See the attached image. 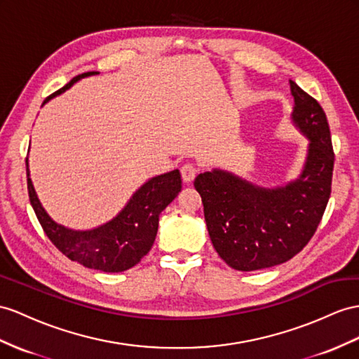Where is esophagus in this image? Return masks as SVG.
<instances>
[{
  "instance_id": "34e87169",
  "label": "esophagus",
  "mask_w": 359,
  "mask_h": 359,
  "mask_svg": "<svg viewBox=\"0 0 359 359\" xmlns=\"http://www.w3.org/2000/svg\"><path fill=\"white\" fill-rule=\"evenodd\" d=\"M197 171H198V170H197L196 165H192V163H185V165H183V167L180 168L183 182L189 183V182L194 180L196 176H197Z\"/></svg>"
}]
</instances>
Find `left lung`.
Returning a JSON list of instances; mask_svg holds the SVG:
<instances>
[{"label": "left lung", "mask_w": 359, "mask_h": 359, "mask_svg": "<svg viewBox=\"0 0 359 359\" xmlns=\"http://www.w3.org/2000/svg\"><path fill=\"white\" fill-rule=\"evenodd\" d=\"M290 88L291 118L309 140L299 179L262 188L212 170L194 180L214 249L229 267L240 271L274 267L296 256L314 236L330 197L335 154L326 114L292 80Z\"/></svg>", "instance_id": "left-lung-1"}]
</instances>
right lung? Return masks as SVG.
<instances>
[{
    "mask_svg": "<svg viewBox=\"0 0 359 359\" xmlns=\"http://www.w3.org/2000/svg\"><path fill=\"white\" fill-rule=\"evenodd\" d=\"M95 74H98L97 71H89L76 76L69 83L45 98L42 104L69 89L80 79ZM25 167L30 203L50 241L71 261L106 273H119L132 269L150 252L158 233L161 212L182 189L179 170L161 174L145 182L128 200L121 212L106 224L90 231H72L53 222L45 212L30 179L29 159H25Z\"/></svg>",
    "mask_w": 359,
    "mask_h": 359,
    "instance_id": "add662e5",
    "label": "right lung"
}]
</instances>
